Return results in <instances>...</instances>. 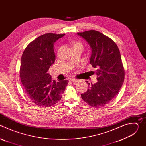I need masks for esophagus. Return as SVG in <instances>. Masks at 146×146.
Returning a JSON list of instances; mask_svg holds the SVG:
<instances>
[{"instance_id": "obj_1", "label": "esophagus", "mask_w": 146, "mask_h": 146, "mask_svg": "<svg viewBox=\"0 0 146 146\" xmlns=\"http://www.w3.org/2000/svg\"><path fill=\"white\" fill-rule=\"evenodd\" d=\"M70 80H71L73 82H78L79 81L78 80H77V79H75V78H70Z\"/></svg>"}]
</instances>
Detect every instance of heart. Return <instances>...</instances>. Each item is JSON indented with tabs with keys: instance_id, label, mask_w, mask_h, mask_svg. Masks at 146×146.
<instances>
[{
	"instance_id": "obj_1",
	"label": "heart",
	"mask_w": 146,
	"mask_h": 146,
	"mask_svg": "<svg viewBox=\"0 0 146 146\" xmlns=\"http://www.w3.org/2000/svg\"><path fill=\"white\" fill-rule=\"evenodd\" d=\"M82 46V44H81V43H80V42H75L74 43V44H73V46Z\"/></svg>"
}]
</instances>
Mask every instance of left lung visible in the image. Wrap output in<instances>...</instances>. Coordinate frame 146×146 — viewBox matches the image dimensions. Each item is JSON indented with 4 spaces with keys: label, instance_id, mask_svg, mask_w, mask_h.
Here are the masks:
<instances>
[{
    "label": "left lung",
    "instance_id": "8db88e82",
    "mask_svg": "<svg viewBox=\"0 0 146 146\" xmlns=\"http://www.w3.org/2000/svg\"><path fill=\"white\" fill-rule=\"evenodd\" d=\"M77 35L84 38L91 48L90 63L96 68L98 80L94 84L88 83L87 91L81 96L92 107H103L117 96L124 81L119 50L112 39L98 31L90 30Z\"/></svg>",
    "mask_w": 146,
    "mask_h": 146
}]
</instances>
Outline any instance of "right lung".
I'll list each match as a JSON object with an SVG mask.
<instances>
[{"instance_id":"1","label":"right lung","mask_w":146,"mask_h":146,"mask_svg":"<svg viewBox=\"0 0 146 146\" xmlns=\"http://www.w3.org/2000/svg\"><path fill=\"white\" fill-rule=\"evenodd\" d=\"M65 34L48 33L30 43L21 60L20 78L31 100L38 106L48 108L58 103L68 80H52L47 72L55 60L54 44Z\"/></svg>"}]
</instances>
